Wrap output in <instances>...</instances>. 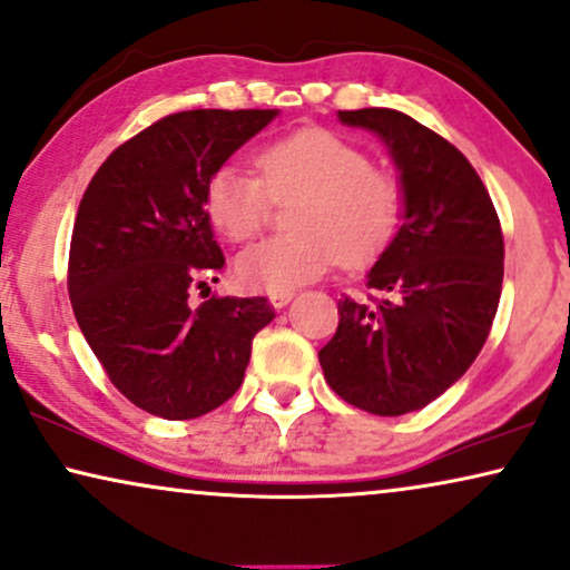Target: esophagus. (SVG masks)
Wrapping results in <instances>:
<instances>
[{
  "label": "esophagus",
  "mask_w": 570,
  "mask_h": 570,
  "mask_svg": "<svg viewBox=\"0 0 570 570\" xmlns=\"http://www.w3.org/2000/svg\"><path fill=\"white\" fill-rule=\"evenodd\" d=\"M292 299H294V292H292V288H284V292H271V294H268V302L274 304L276 309L286 307V304L292 302Z\"/></svg>",
  "instance_id": "esophagus-1"
}]
</instances>
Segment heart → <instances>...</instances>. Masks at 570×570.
<instances>
[{"label": "heart", "instance_id": "b5f03b06", "mask_svg": "<svg viewBox=\"0 0 570 570\" xmlns=\"http://www.w3.org/2000/svg\"><path fill=\"white\" fill-rule=\"evenodd\" d=\"M258 175L235 163L206 180L204 206L214 229L245 243L263 227L268 204L302 194L294 237H271L237 255V282L253 292H284L325 276L346 258L366 263L395 235L400 194L390 175L374 170L366 151L327 128L271 141L255 155Z\"/></svg>", "mask_w": 570, "mask_h": 570}]
</instances>
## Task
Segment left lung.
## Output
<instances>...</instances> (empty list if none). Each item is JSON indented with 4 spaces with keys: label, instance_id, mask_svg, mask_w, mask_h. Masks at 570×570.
Wrapping results in <instances>:
<instances>
[{
    "label": "left lung",
    "instance_id": "8db88e82",
    "mask_svg": "<svg viewBox=\"0 0 570 570\" xmlns=\"http://www.w3.org/2000/svg\"><path fill=\"white\" fill-rule=\"evenodd\" d=\"M338 118L387 144L403 224L366 274L384 299L343 296L320 366L346 403L403 415L452 387L483 348L501 299V222L475 167L444 136L390 108Z\"/></svg>",
    "mask_w": 570,
    "mask_h": 570
}]
</instances>
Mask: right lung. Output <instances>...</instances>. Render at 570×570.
I'll return each instance as SVG.
<instances>
[{
    "instance_id": "obj_1",
    "label": "right lung",
    "mask_w": 570,
    "mask_h": 570,
    "mask_svg": "<svg viewBox=\"0 0 570 570\" xmlns=\"http://www.w3.org/2000/svg\"><path fill=\"white\" fill-rule=\"evenodd\" d=\"M278 110H183L121 144L87 186L69 247V299L110 382L167 421L235 395L253 338L276 317L266 296L188 294L224 268L206 180ZM216 282V278H214Z\"/></svg>"
}]
</instances>
